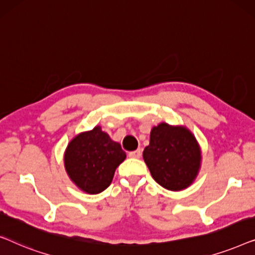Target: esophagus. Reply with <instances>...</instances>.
I'll return each mask as SVG.
<instances>
[{
    "label": "esophagus",
    "mask_w": 255,
    "mask_h": 255,
    "mask_svg": "<svg viewBox=\"0 0 255 255\" xmlns=\"http://www.w3.org/2000/svg\"><path fill=\"white\" fill-rule=\"evenodd\" d=\"M128 156H130V158H140V156H141V149L138 148V149H135V151L128 152Z\"/></svg>",
    "instance_id": "obj_1"
}]
</instances>
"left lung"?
Here are the masks:
<instances>
[{
  "instance_id": "1",
  "label": "left lung",
  "mask_w": 255,
  "mask_h": 255,
  "mask_svg": "<svg viewBox=\"0 0 255 255\" xmlns=\"http://www.w3.org/2000/svg\"><path fill=\"white\" fill-rule=\"evenodd\" d=\"M142 156L153 179L168 190L190 186L201 162L200 146L190 131L166 123L152 128Z\"/></svg>"
}]
</instances>
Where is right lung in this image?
Instances as JSON below:
<instances>
[{
	"mask_svg": "<svg viewBox=\"0 0 255 255\" xmlns=\"http://www.w3.org/2000/svg\"><path fill=\"white\" fill-rule=\"evenodd\" d=\"M125 158L127 154L121 145L96 127L69 142L65 153V167L80 189L99 194L110 186L115 170Z\"/></svg>",
	"mask_w": 255,
	"mask_h": 255,
	"instance_id": "obj_1",
	"label": "right lung"
}]
</instances>
